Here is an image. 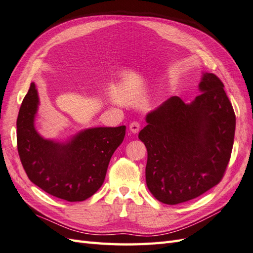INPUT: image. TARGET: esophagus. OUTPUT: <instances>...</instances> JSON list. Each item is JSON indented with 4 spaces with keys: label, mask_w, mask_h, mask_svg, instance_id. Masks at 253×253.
Returning a JSON list of instances; mask_svg holds the SVG:
<instances>
[{
    "label": "esophagus",
    "mask_w": 253,
    "mask_h": 253,
    "mask_svg": "<svg viewBox=\"0 0 253 253\" xmlns=\"http://www.w3.org/2000/svg\"><path fill=\"white\" fill-rule=\"evenodd\" d=\"M129 130H130L132 133H138L140 130V123L139 122H132L129 125Z\"/></svg>",
    "instance_id": "esophagus-1"
}]
</instances>
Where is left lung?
Masks as SVG:
<instances>
[{
	"label": "left lung",
	"instance_id": "8db88e82",
	"mask_svg": "<svg viewBox=\"0 0 253 253\" xmlns=\"http://www.w3.org/2000/svg\"><path fill=\"white\" fill-rule=\"evenodd\" d=\"M223 86L216 75L204 73L193 101L173 96L147 113L139 139L147 150V188L160 202L184 203L221 180L236 124Z\"/></svg>",
	"mask_w": 253,
	"mask_h": 253
}]
</instances>
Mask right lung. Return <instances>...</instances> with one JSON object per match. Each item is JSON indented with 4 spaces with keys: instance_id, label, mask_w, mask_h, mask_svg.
Here are the masks:
<instances>
[{
    "instance_id": "right-lung-1",
    "label": "right lung",
    "mask_w": 253,
    "mask_h": 253,
    "mask_svg": "<svg viewBox=\"0 0 253 253\" xmlns=\"http://www.w3.org/2000/svg\"><path fill=\"white\" fill-rule=\"evenodd\" d=\"M38 105V93L32 82L17 119L18 153L25 173L51 196L68 202L88 199L105 180L126 126L87 128L65 142L44 139L35 128Z\"/></svg>"
}]
</instances>
